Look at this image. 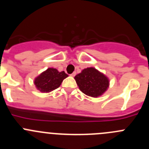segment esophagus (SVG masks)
Listing matches in <instances>:
<instances>
[{"label": "esophagus", "mask_w": 149, "mask_h": 149, "mask_svg": "<svg viewBox=\"0 0 149 149\" xmlns=\"http://www.w3.org/2000/svg\"><path fill=\"white\" fill-rule=\"evenodd\" d=\"M76 72H73V73H72V74H70V76H72V77H74V76H76Z\"/></svg>", "instance_id": "obj_1"}]
</instances>
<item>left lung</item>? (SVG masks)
I'll return each instance as SVG.
<instances>
[{"instance_id":"8db88e82","label":"left lung","mask_w":149,"mask_h":149,"mask_svg":"<svg viewBox=\"0 0 149 149\" xmlns=\"http://www.w3.org/2000/svg\"><path fill=\"white\" fill-rule=\"evenodd\" d=\"M79 89L85 95L97 97L109 87L108 78L93 67L86 68L74 77Z\"/></svg>"}]
</instances>
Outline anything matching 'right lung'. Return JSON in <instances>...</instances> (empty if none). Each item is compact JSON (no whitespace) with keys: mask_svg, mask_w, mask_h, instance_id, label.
I'll return each instance as SVG.
<instances>
[{"mask_svg":"<svg viewBox=\"0 0 149 149\" xmlns=\"http://www.w3.org/2000/svg\"><path fill=\"white\" fill-rule=\"evenodd\" d=\"M68 76V75L64 71L59 72L56 68H49L39 76L35 78L34 84L36 89L40 92L47 93L57 89Z\"/></svg>","mask_w":149,"mask_h":149,"instance_id":"right-lung-1","label":"right lung"}]
</instances>
